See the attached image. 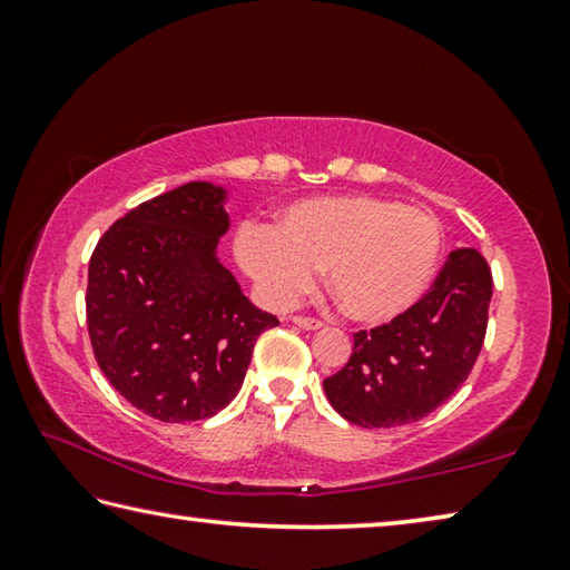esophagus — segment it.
I'll use <instances>...</instances> for the list:
<instances>
[{"mask_svg": "<svg viewBox=\"0 0 570 570\" xmlns=\"http://www.w3.org/2000/svg\"><path fill=\"white\" fill-rule=\"evenodd\" d=\"M292 322H294L296 326H302V330H306V332L322 330V326H324L320 320H312V316H292Z\"/></svg>", "mask_w": 570, "mask_h": 570, "instance_id": "esophagus-1", "label": "esophagus"}]
</instances>
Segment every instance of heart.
I'll list each match as a JSON object with an SVG mask.
<instances>
[{
    "label": "heart",
    "mask_w": 570,
    "mask_h": 570,
    "mask_svg": "<svg viewBox=\"0 0 570 570\" xmlns=\"http://www.w3.org/2000/svg\"><path fill=\"white\" fill-rule=\"evenodd\" d=\"M236 258L274 306L296 302L326 268V288L354 322L384 324L417 302L435 274L438 218L387 198H304L282 208L274 226H240Z\"/></svg>",
    "instance_id": "heart-1"
}]
</instances>
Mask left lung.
Masks as SVG:
<instances>
[{
    "instance_id": "left-lung-1",
    "label": "left lung",
    "mask_w": 570,
    "mask_h": 570,
    "mask_svg": "<svg viewBox=\"0 0 570 570\" xmlns=\"http://www.w3.org/2000/svg\"><path fill=\"white\" fill-rule=\"evenodd\" d=\"M493 296L475 248L448 256L435 284L390 324L354 334L350 362L324 380L332 407L360 428H400L448 402L485 342Z\"/></svg>"
}]
</instances>
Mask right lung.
I'll use <instances>...</instances> for the list:
<instances>
[{
    "instance_id": "add662e5",
    "label": "right lung",
    "mask_w": 570,
    "mask_h": 570,
    "mask_svg": "<svg viewBox=\"0 0 570 570\" xmlns=\"http://www.w3.org/2000/svg\"><path fill=\"white\" fill-rule=\"evenodd\" d=\"M226 190L186 183L115 220L92 250L88 332L105 377L160 422L214 417L278 324L216 258Z\"/></svg>"
}]
</instances>
